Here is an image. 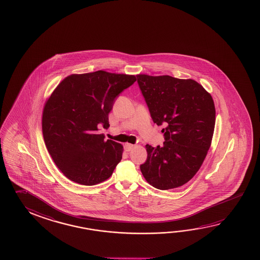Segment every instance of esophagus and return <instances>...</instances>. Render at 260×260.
<instances>
[{
  "instance_id": "obj_1",
  "label": "esophagus",
  "mask_w": 260,
  "mask_h": 260,
  "mask_svg": "<svg viewBox=\"0 0 260 260\" xmlns=\"http://www.w3.org/2000/svg\"><path fill=\"white\" fill-rule=\"evenodd\" d=\"M133 147H134V145H133V144H131V143H125V145H124V149H125V151H126V152H129V151H132Z\"/></svg>"
}]
</instances>
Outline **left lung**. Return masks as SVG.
I'll return each mask as SVG.
<instances>
[{
	"label": "left lung",
	"instance_id": "left-lung-1",
	"mask_svg": "<svg viewBox=\"0 0 260 260\" xmlns=\"http://www.w3.org/2000/svg\"><path fill=\"white\" fill-rule=\"evenodd\" d=\"M137 82L153 122L164 125L162 147L145 148L141 171L146 181L167 190L186 184L201 168L215 126L211 93L192 79L138 74Z\"/></svg>",
	"mask_w": 260,
	"mask_h": 260
}]
</instances>
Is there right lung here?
I'll return each instance as SVG.
<instances>
[{"label": "right lung", "instance_id": "obj_1", "mask_svg": "<svg viewBox=\"0 0 260 260\" xmlns=\"http://www.w3.org/2000/svg\"><path fill=\"white\" fill-rule=\"evenodd\" d=\"M136 81L135 75L105 71L72 74L45 104L42 133L56 166L70 180L93 186L111 177L122 158L123 146L98 134L109 127L116 98Z\"/></svg>", "mask_w": 260, "mask_h": 260}]
</instances>
